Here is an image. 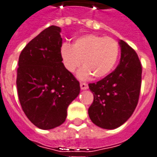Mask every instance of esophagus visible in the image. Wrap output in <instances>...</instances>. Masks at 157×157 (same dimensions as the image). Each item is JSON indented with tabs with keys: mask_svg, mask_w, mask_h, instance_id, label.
I'll return each mask as SVG.
<instances>
[{
	"mask_svg": "<svg viewBox=\"0 0 157 157\" xmlns=\"http://www.w3.org/2000/svg\"><path fill=\"white\" fill-rule=\"evenodd\" d=\"M80 86H81V89H87L89 88V85L86 83V82H81Z\"/></svg>",
	"mask_w": 157,
	"mask_h": 157,
	"instance_id": "1",
	"label": "esophagus"
}]
</instances>
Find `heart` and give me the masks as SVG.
<instances>
[{
    "mask_svg": "<svg viewBox=\"0 0 157 157\" xmlns=\"http://www.w3.org/2000/svg\"><path fill=\"white\" fill-rule=\"evenodd\" d=\"M119 52V43L114 38L93 34L79 37L72 45L65 43L61 49L63 64L69 72L78 69L83 60L85 67L79 73L81 78L91 75L96 79L108 75L116 66Z\"/></svg>",
    "mask_w": 157,
    "mask_h": 157,
    "instance_id": "b5f03b06",
    "label": "heart"
}]
</instances>
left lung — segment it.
I'll return each mask as SVG.
<instances>
[{"mask_svg":"<svg viewBox=\"0 0 157 157\" xmlns=\"http://www.w3.org/2000/svg\"><path fill=\"white\" fill-rule=\"evenodd\" d=\"M119 43L121 60L116 69L97 82L89 84L94 95L89 118L106 129L120 127L132 116L141 90L143 69L137 54L124 41Z\"/></svg>","mask_w":157,"mask_h":157,"instance_id":"8db88e82","label":"left lung"}]
</instances>
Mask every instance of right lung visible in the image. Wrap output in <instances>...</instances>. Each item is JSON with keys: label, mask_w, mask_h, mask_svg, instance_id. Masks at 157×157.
<instances>
[{"label": "right lung", "mask_w": 157, "mask_h": 157, "mask_svg": "<svg viewBox=\"0 0 157 157\" xmlns=\"http://www.w3.org/2000/svg\"><path fill=\"white\" fill-rule=\"evenodd\" d=\"M61 29L50 26L21 52L16 85L21 106L30 122L51 129L65 122L67 109L80 93V82L64 67Z\"/></svg>", "instance_id": "right-lung-1"}]
</instances>
